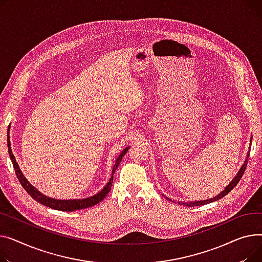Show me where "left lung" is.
<instances>
[{"label":"left lung","mask_w":262,"mask_h":262,"mask_svg":"<svg viewBox=\"0 0 262 262\" xmlns=\"http://www.w3.org/2000/svg\"><path fill=\"white\" fill-rule=\"evenodd\" d=\"M252 141H253V136H251V138H250V146H249V149H251V146H252L251 143H252ZM249 157H250V152L247 153V158H245V160H244L242 166L240 167V169L238 170L237 174L235 176V178L229 182L228 185H226V187H225L219 194H217L216 196H213V198L207 199V200H200V201H190V202L178 201V204L184 205V206H200V205H204V204H208V203H211V202H214V201H218V200H220V199H222L223 196H225L229 191H232V190L235 188V186L237 185V184L239 183V181L241 180V178H242V176H243V173H244V171H245V168H247ZM162 195H164V194L162 193ZM164 196H165V195H164ZM165 198H166L167 200H169V201H172L171 199H169V198H167V196H165Z\"/></svg>","instance_id":"obj_1"}]
</instances>
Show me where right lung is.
I'll return each mask as SVG.
<instances>
[{
  "label": "right lung",
  "mask_w": 262,
  "mask_h": 262,
  "mask_svg": "<svg viewBox=\"0 0 262 262\" xmlns=\"http://www.w3.org/2000/svg\"><path fill=\"white\" fill-rule=\"evenodd\" d=\"M9 128H10V125L8 127V141H7V146H8V153H9V157H10V160L12 162V165H13V168H14V171H15V174H17V178L19 180V182L21 183V185L23 186V188L26 190V192L32 196L33 199H35L37 202L43 204L44 206H48V207H51V208H54V209H57V210H62V211H74V210H78V209H83V208H88V207H91V206H94L96 205L97 203H99L100 201H102V200L106 196V194L110 192L111 190V186H112V183H113V174L115 172V170L117 169L122 157H124L127 151L129 150L130 147H126L121 150V152L119 153V156L117 157L116 161H115V164L112 168V174H111V178L109 180V182L106 183V185L99 191L97 192L96 194L94 195H91V196H88V198H83V199H68V200H60V199H54V198H51V196H48L43 194L41 191H39L35 186H33L32 184H30L27 179L24 177L23 172L21 171V169L19 167V164L17 162V160H15L13 153H12V150H11V147H10V140H9Z\"/></svg>",
  "instance_id": "right-lung-1"
}]
</instances>
